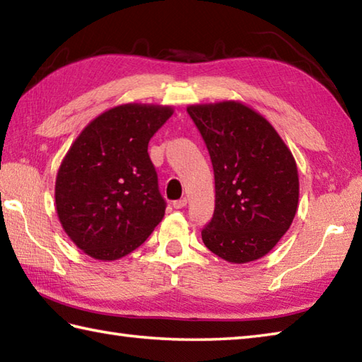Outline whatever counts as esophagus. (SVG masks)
Here are the masks:
<instances>
[{
	"label": "esophagus",
	"mask_w": 362,
	"mask_h": 362,
	"mask_svg": "<svg viewBox=\"0 0 362 362\" xmlns=\"http://www.w3.org/2000/svg\"><path fill=\"white\" fill-rule=\"evenodd\" d=\"M173 207H174V209H183V207H187V197H182V199H179V201H174V202H173Z\"/></svg>",
	"instance_id": "34e87169"
}]
</instances>
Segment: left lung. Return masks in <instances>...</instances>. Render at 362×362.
<instances>
[{
    "label": "left lung",
    "instance_id": "8db88e82",
    "mask_svg": "<svg viewBox=\"0 0 362 362\" xmlns=\"http://www.w3.org/2000/svg\"><path fill=\"white\" fill-rule=\"evenodd\" d=\"M215 173V211L202 242L230 264L270 252L292 224L300 197L298 169L268 120L250 106L224 100L189 105Z\"/></svg>",
    "mask_w": 362,
    "mask_h": 362
}]
</instances>
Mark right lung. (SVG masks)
Masks as SVG:
<instances>
[{
	"label": "right lung",
	"instance_id": "add662e5",
	"mask_svg": "<svg viewBox=\"0 0 362 362\" xmlns=\"http://www.w3.org/2000/svg\"><path fill=\"white\" fill-rule=\"evenodd\" d=\"M173 112L171 106L119 105L90 120L70 146L56 175V214L84 254L124 257L165 216L147 146Z\"/></svg>",
	"mask_w": 362,
	"mask_h": 362
}]
</instances>
